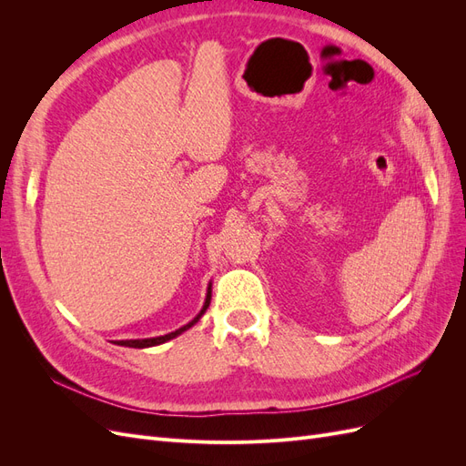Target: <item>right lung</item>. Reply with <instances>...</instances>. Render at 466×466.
<instances>
[{"instance_id": "1", "label": "right lung", "mask_w": 466, "mask_h": 466, "mask_svg": "<svg viewBox=\"0 0 466 466\" xmlns=\"http://www.w3.org/2000/svg\"><path fill=\"white\" fill-rule=\"evenodd\" d=\"M209 299H211V286L208 288V295H206V303H204V307H202V311H200V315H198V317H196V319H194L192 322L185 324V327H182V329L175 330V332H168V334H165V336H157V338H146V340H120L118 344H120V346H128V348H149V346H157V344H163V342H167V340H171V338H175V336L182 334V332H185L187 329L194 327V324L200 320V317H202V315L206 313V309L209 307Z\"/></svg>"}]
</instances>
